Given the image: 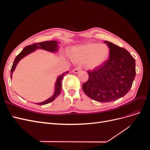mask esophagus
Instances as JSON below:
<instances>
[{"label":"esophagus","instance_id":"esophagus-1","mask_svg":"<svg viewBox=\"0 0 150 150\" xmlns=\"http://www.w3.org/2000/svg\"><path fill=\"white\" fill-rule=\"evenodd\" d=\"M81 68L77 67V68H76V69H74L73 70V72H74L75 74H77V73H78V72H79V71H81Z\"/></svg>","mask_w":150,"mask_h":150}]
</instances>
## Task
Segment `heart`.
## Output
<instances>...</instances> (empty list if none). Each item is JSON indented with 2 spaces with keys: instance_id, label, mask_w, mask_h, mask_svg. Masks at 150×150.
I'll return each instance as SVG.
<instances>
[{
  "instance_id": "heart-1",
  "label": "heart",
  "mask_w": 150,
  "mask_h": 150,
  "mask_svg": "<svg viewBox=\"0 0 150 150\" xmlns=\"http://www.w3.org/2000/svg\"><path fill=\"white\" fill-rule=\"evenodd\" d=\"M110 50L106 44L88 43L72 50L71 57L74 62L86 63L89 69H95L103 65L108 59Z\"/></svg>"
}]
</instances>
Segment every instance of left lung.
<instances>
[{
	"mask_svg": "<svg viewBox=\"0 0 150 150\" xmlns=\"http://www.w3.org/2000/svg\"><path fill=\"white\" fill-rule=\"evenodd\" d=\"M110 59L104 64L88 71L89 79L83 84L87 96L100 103L117 100L128 93L136 76L135 60L125 49L105 40Z\"/></svg>",
	"mask_w": 150,
	"mask_h": 150,
	"instance_id": "obj_1",
	"label": "left lung"
}]
</instances>
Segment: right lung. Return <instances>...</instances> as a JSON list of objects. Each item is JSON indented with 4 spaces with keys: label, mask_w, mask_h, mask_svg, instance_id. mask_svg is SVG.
<instances>
[{
    "label": "right lung",
    "mask_w": 150,
    "mask_h": 150,
    "mask_svg": "<svg viewBox=\"0 0 150 150\" xmlns=\"http://www.w3.org/2000/svg\"><path fill=\"white\" fill-rule=\"evenodd\" d=\"M59 44H60L59 42H57V40H50V41H45L42 42H39V43H35L30 46H28L25 47L23 50L18 54L17 57H16L14 61H13V65L12 66L11 70V78H12V73L14 71L17 65L19 62L22 59V58H24L26 56H28V54L34 52L36 51V49H43L45 51H49L50 52L52 53H56L58 51V49L59 46ZM69 71H66L64 73H62L61 75L59 76L56 79V81L55 83V86H54V94L51 97H50L47 100L44 101L41 103H36V104H38V105H44V104H47L53 101L54 99H55L60 94L61 92V82L62 79L64 77V75L67 74Z\"/></svg>",
    "instance_id": "obj_1"
}]
</instances>
